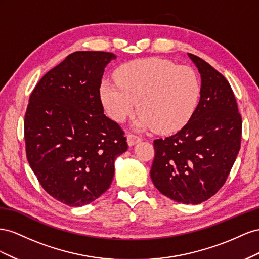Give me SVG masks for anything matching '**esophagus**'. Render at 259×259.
I'll return each mask as SVG.
<instances>
[{"mask_svg":"<svg viewBox=\"0 0 259 259\" xmlns=\"http://www.w3.org/2000/svg\"><path fill=\"white\" fill-rule=\"evenodd\" d=\"M142 139L138 137V136H135V135H128L127 136V142H128V145L129 146H134L135 144L141 142Z\"/></svg>","mask_w":259,"mask_h":259,"instance_id":"obj_1","label":"esophagus"}]
</instances>
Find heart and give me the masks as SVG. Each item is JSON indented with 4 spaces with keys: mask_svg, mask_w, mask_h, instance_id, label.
Masks as SVG:
<instances>
[{
    "mask_svg": "<svg viewBox=\"0 0 259 259\" xmlns=\"http://www.w3.org/2000/svg\"><path fill=\"white\" fill-rule=\"evenodd\" d=\"M116 82L102 81L100 98L106 113L123 122L137 110L138 130L172 134L191 119L201 97V81L188 66L162 60L142 58L122 65L115 72Z\"/></svg>",
    "mask_w": 259,
    "mask_h": 259,
    "instance_id": "b5f03b06",
    "label": "heart"
}]
</instances>
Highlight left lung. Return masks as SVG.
Wrapping results in <instances>:
<instances>
[{
    "label": "left lung",
    "instance_id": "left-lung-1",
    "mask_svg": "<svg viewBox=\"0 0 259 259\" xmlns=\"http://www.w3.org/2000/svg\"><path fill=\"white\" fill-rule=\"evenodd\" d=\"M188 55L201 73V99L180 131L154 141L151 178L161 194L195 205L225 184L240 151L242 117L228 80L201 57Z\"/></svg>",
    "mask_w": 259,
    "mask_h": 259
}]
</instances>
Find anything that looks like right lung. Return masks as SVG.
<instances>
[{"label":"right lung","instance_id":"add662e5","mask_svg":"<svg viewBox=\"0 0 259 259\" xmlns=\"http://www.w3.org/2000/svg\"><path fill=\"white\" fill-rule=\"evenodd\" d=\"M108 52L78 51L44 75L25 115L26 154L52 197L71 207L99 198L128 149L123 131L104 115L100 85Z\"/></svg>","mask_w":259,"mask_h":259}]
</instances>
